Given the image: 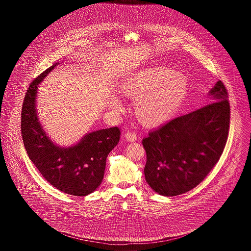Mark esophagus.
I'll return each mask as SVG.
<instances>
[{
  "mask_svg": "<svg viewBox=\"0 0 251 251\" xmlns=\"http://www.w3.org/2000/svg\"><path fill=\"white\" fill-rule=\"evenodd\" d=\"M125 139L127 141H129V142H133V141H135L137 139V135H136V133L134 131H128L125 134Z\"/></svg>",
  "mask_w": 251,
  "mask_h": 251,
  "instance_id": "1",
  "label": "esophagus"
}]
</instances>
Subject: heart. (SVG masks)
<instances>
[{
  "instance_id": "b5f03b06",
  "label": "heart",
  "mask_w": 251,
  "mask_h": 251,
  "mask_svg": "<svg viewBox=\"0 0 251 251\" xmlns=\"http://www.w3.org/2000/svg\"><path fill=\"white\" fill-rule=\"evenodd\" d=\"M121 92L135 100L139 120L147 125H156L168 120L179 107L187 92L186 80L167 68H151L132 74L120 86ZM110 107L122 109L117 97Z\"/></svg>"
}]
</instances>
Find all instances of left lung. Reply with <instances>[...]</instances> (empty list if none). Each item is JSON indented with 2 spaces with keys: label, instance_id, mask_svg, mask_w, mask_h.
<instances>
[{
  "label": "left lung",
  "instance_id": "left-lung-1",
  "mask_svg": "<svg viewBox=\"0 0 251 251\" xmlns=\"http://www.w3.org/2000/svg\"><path fill=\"white\" fill-rule=\"evenodd\" d=\"M208 96L211 103L168 121L142 141L146 181L162 196L190 191L205 179L224 151L230 114L227 89L218 81Z\"/></svg>",
  "mask_w": 251,
  "mask_h": 251
}]
</instances>
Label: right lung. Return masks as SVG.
I'll list each match as a JSON object with an SVG mask.
<instances>
[{
	"label": "right lung",
	"mask_w": 251,
	"mask_h": 251,
	"mask_svg": "<svg viewBox=\"0 0 251 251\" xmlns=\"http://www.w3.org/2000/svg\"><path fill=\"white\" fill-rule=\"evenodd\" d=\"M59 63L41 73L29 86L22 112V135L30 160L53 187L72 196H87L100 185L110 151L120 141L118 127L86 133L70 147L50 140L36 112L37 86Z\"/></svg>",
	"instance_id": "obj_1"
}]
</instances>
